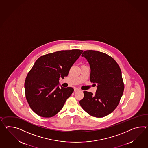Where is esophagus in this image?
I'll return each instance as SVG.
<instances>
[{
	"mask_svg": "<svg viewBox=\"0 0 148 148\" xmlns=\"http://www.w3.org/2000/svg\"><path fill=\"white\" fill-rule=\"evenodd\" d=\"M74 91H75V92L77 91H79V88H74Z\"/></svg>",
	"mask_w": 148,
	"mask_h": 148,
	"instance_id": "34e87169",
	"label": "esophagus"
}]
</instances>
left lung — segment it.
Wrapping results in <instances>:
<instances>
[{"label": "left lung", "instance_id": "left-lung-1", "mask_svg": "<svg viewBox=\"0 0 148 148\" xmlns=\"http://www.w3.org/2000/svg\"><path fill=\"white\" fill-rule=\"evenodd\" d=\"M91 69L90 81L97 84L95 95L83 91L84 98L79 104L88 114L101 118L110 114L118 105L124 90L121 70L111 56L92 50L82 54Z\"/></svg>", "mask_w": 148, "mask_h": 148}]
</instances>
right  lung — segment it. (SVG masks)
I'll return each mask as SVG.
<instances>
[{"label":"right lung","mask_w":148,"mask_h":148,"mask_svg":"<svg viewBox=\"0 0 148 148\" xmlns=\"http://www.w3.org/2000/svg\"><path fill=\"white\" fill-rule=\"evenodd\" d=\"M83 51L61 50L43 55L36 60L24 83L26 100L36 114L49 118L62 109L74 89L59 88V78L68 75L69 69Z\"/></svg>","instance_id":"right-lung-1"}]
</instances>
